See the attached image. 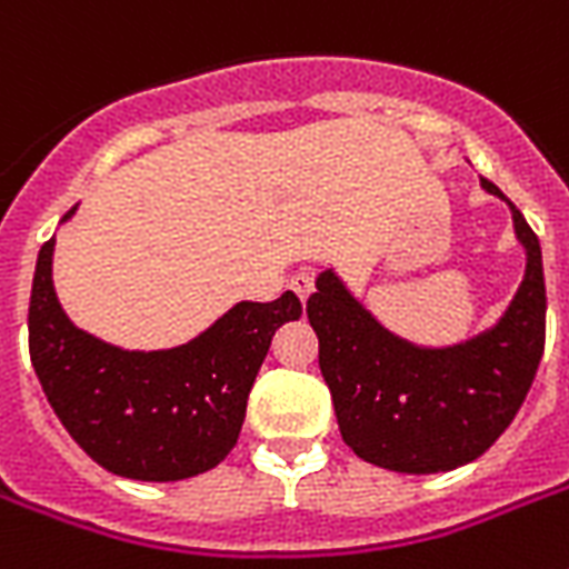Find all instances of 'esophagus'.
<instances>
[{
    "instance_id": "esophagus-1",
    "label": "esophagus",
    "mask_w": 569,
    "mask_h": 569,
    "mask_svg": "<svg viewBox=\"0 0 569 569\" xmlns=\"http://www.w3.org/2000/svg\"><path fill=\"white\" fill-rule=\"evenodd\" d=\"M289 289H292L301 301H307L312 295V289H316V280H312L310 271H298V274H292V280H289Z\"/></svg>"
}]
</instances>
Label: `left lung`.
Returning <instances> with one entry per match:
<instances>
[{"mask_svg": "<svg viewBox=\"0 0 569 569\" xmlns=\"http://www.w3.org/2000/svg\"><path fill=\"white\" fill-rule=\"evenodd\" d=\"M490 194L508 197L481 177ZM526 248V277L499 325L451 348H419L380 328L333 271L307 301L319 366L342 440L357 458L407 476L449 472L481 458L513 422L547 342L540 241L508 200Z\"/></svg>", "mask_w": 569, "mask_h": 569, "instance_id": "left-lung-1", "label": "left lung"}]
</instances>
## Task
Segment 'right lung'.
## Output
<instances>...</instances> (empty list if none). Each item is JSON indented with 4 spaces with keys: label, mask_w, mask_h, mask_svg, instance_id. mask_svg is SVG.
<instances>
[{
    "label": "right lung",
    "mask_w": 569,
    "mask_h": 569,
    "mask_svg": "<svg viewBox=\"0 0 569 569\" xmlns=\"http://www.w3.org/2000/svg\"><path fill=\"white\" fill-rule=\"evenodd\" d=\"M52 248L56 239L34 268L29 355L67 433L102 469L138 481H180L218 467L239 440L274 330L301 319L298 295L236 303L180 348L123 351L67 319L52 289Z\"/></svg>",
    "instance_id": "right-lung-1"
}]
</instances>
